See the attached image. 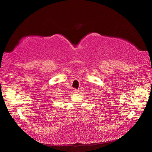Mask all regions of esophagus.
<instances>
[{
	"instance_id": "1",
	"label": "esophagus",
	"mask_w": 152,
	"mask_h": 152,
	"mask_svg": "<svg viewBox=\"0 0 152 152\" xmlns=\"http://www.w3.org/2000/svg\"><path fill=\"white\" fill-rule=\"evenodd\" d=\"M73 91H74L75 93H78L79 92V89H73Z\"/></svg>"
}]
</instances>
